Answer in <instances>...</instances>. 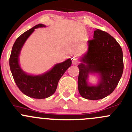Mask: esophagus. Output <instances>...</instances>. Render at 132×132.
<instances>
[{
  "mask_svg": "<svg viewBox=\"0 0 132 132\" xmlns=\"http://www.w3.org/2000/svg\"><path fill=\"white\" fill-rule=\"evenodd\" d=\"M74 62H75V64H77L79 62H78V61H77V60H74Z\"/></svg>",
  "mask_w": 132,
  "mask_h": 132,
  "instance_id": "34e87169",
  "label": "esophagus"
}]
</instances>
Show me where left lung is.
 <instances>
[{
	"instance_id": "obj_1",
	"label": "left lung",
	"mask_w": 132,
	"mask_h": 132,
	"mask_svg": "<svg viewBox=\"0 0 132 132\" xmlns=\"http://www.w3.org/2000/svg\"><path fill=\"white\" fill-rule=\"evenodd\" d=\"M88 50L78 65V89L80 95L89 100H98L112 93L123 72L122 48L117 40L106 32L97 29L93 39L88 40ZM96 72L100 75L98 85L89 86L88 75Z\"/></svg>"
}]
</instances>
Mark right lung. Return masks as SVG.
I'll return each instance as SVG.
<instances>
[{
	"instance_id": "1",
	"label": "right lung",
	"mask_w": 132,
	"mask_h": 132,
	"mask_svg": "<svg viewBox=\"0 0 132 132\" xmlns=\"http://www.w3.org/2000/svg\"><path fill=\"white\" fill-rule=\"evenodd\" d=\"M43 24L35 26L26 31L15 40L10 57V67L16 86L26 95L34 98H45L55 93L61 77L71 64V59L57 64L48 72L43 75H28L22 71L19 64V56L22 47L29 35L37 28L45 27Z\"/></svg>"
}]
</instances>
